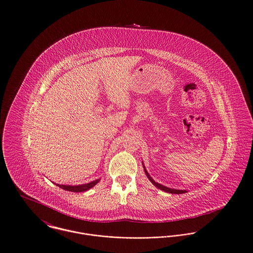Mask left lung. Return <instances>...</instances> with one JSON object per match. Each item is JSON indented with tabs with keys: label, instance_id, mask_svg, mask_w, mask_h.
I'll list each match as a JSON object with an SVG mask.
<instances>
[{
	"label": "left lung",
	"instance_id": "obj_1",
	"mask_svg": "<svg viewBox=\"0 0 253 253\" xmlns=\"http://www.w3.org/2000/svg\"><path fill=\"white\" fill-rule=\"evenodd\" d=\"M144 170L145 172H146V174H147V176H148V178L150 179V181L156 186V187H157L159 190H162V191H164V192H167V193H186V191H182V190H174V189H170V188H168V187H165V186H163V185H161V184H159V183H157V182H155L154 181V179L150 176V174L148 173V171L146 170V169H145L144 167Z\"/></svg>",
	"mask_w": 253,
	"mask_h": 253
}]
</instances>
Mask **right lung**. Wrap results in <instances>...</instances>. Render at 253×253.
I'll return each instance as SVG.
<instances>
[{"label":"right lung","mask_w":253,"mask_h":253,"mask_svg":"<svg viewBox=\"0 0 253 253\" xmlns=\"http://www.w3.org/2000/svg\"><path fill=\"white\" fill-rule=\"evenodd\" d=\"M98 181H99V179L92 181V182L87 183V184H84V185H79V186H67V185H60V184H56V185L59 186L61 189L65 190V191L74 192V193H80V192H85V191L93 188Z\"/></svg>","instance_id":"right-lung-1"}]
</instances>
